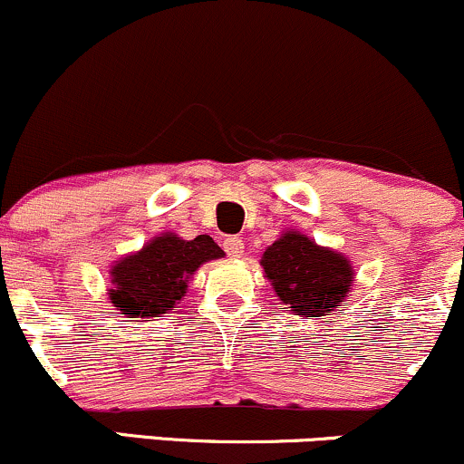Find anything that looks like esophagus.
Returning a JSON list of instances; mask_svg holds the SVG:
<instances>
[{
    "label": "esophagus",
    "mask_w": 464,
    "mask_h": 464,
    "mask_svg": "<svg viewBox=\"0 0 464 464\" xmlns=\"http://www.w3.org/2000/svg\"><path fill=\"white\" fill-rule=\"evenodd\" d=\"M224 251H227L228 257H242L244 256V242L236 236L227 237V240H224Z\"/></svg>",
    "instance_id": "obj_1"
}]
</instances>
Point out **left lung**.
<instances>
[{"mask_svg":"<svg viewBox=\"0 0 464 464\" xmlns=\"http://www.w3.org/2000/svg\"><path fill=\"white\" fill-rule=\"evenodd\" d=\"M259 264L279 302L304 319L337 310L354 284V266L343 253L319 246L297 228L282 231Z\"/></svg>","mask_w":464,"mask_h":464,"instance_id":"obj_1","label":"left lung"}]
</instances>
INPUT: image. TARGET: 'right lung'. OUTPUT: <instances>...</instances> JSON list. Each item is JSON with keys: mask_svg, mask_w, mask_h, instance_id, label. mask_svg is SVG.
Returning <instances> with one entry per match:
<instances>
[{"mask_svg": "<svg viewBox=\"0 0 464 464\" xmlns=\"http://www.w3.org/2000/svg\"><path fill=\"white\" fill-rule=\"evenodd\" d=\"M220 257L224 251L208 236L182 240L171 231L160 233L111 264V306L130 319L151 322L162 317L182 302L198 268Z\"/></svg>", "mask_w": 464, "mask_h": 464, "instance_id": "right-lung-1", "label": "right lung"}]
</instances>
